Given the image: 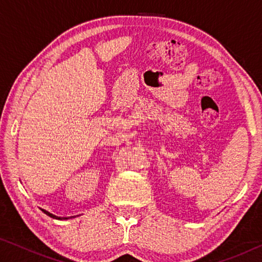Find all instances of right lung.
<instances>
[{
	"label": "right lung",
	"instance_id": "1",
	"mask_svg": "<svg viewBox=\"0 0 262 262\" xmlns=\"http://www.w3.org/2000/svg\"><path fill=\"white\" fill-rule=\"evenodd\" d=\"M43 212H45L46 215H48L50 217H52V219H56V220H61V217H57V216H55V215H53V214H51V212H48V211H46V210H43V209H41ZM74 217V216H73ZM63 220H67V217H64Z\"/></svg>",
	"mask_w": 262,
	"mask_h": 262
}]
</instances>
